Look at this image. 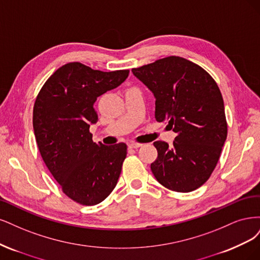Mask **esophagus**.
<instances>
[{
  "label": "esophagus",
  "mask_w": 260,
  "mask_h": 260,
  "mask_svg": "<svg viewBox=\"0 0 260 260\" xmlns=\"http://www.w3.org/2000/svg\"><path fill=\"white\" fill-rule=\"evenodd\" d=\"M142 145L141 144H139V142H129L128 144V147L129 148H132V149H137V148H139V147H141Z\"/></svg>",
  "instance_id": "esophagus-1"
}]
</instances>
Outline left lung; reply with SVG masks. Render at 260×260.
<instances>
[{"mask_svg":"<svg viewBox=\"0 0 260 260\" xmlns=\"http://www.w3.org/2000/svg\"><path fill=\"white\" fill-rule=\"evenodd\" d=\"M155 97V120L167 121L176 136L173 147L157 150L151 171L165 188L191 192L211 177L227 138L223 99L215 80L202 67L170 56L132 69Z\"/></svg>","mask_w":260,"mask_h":260,"instance_id":"obj_1","label":"left lung"}]
</instances>
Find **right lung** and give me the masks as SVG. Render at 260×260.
Here are the masks:
<instances>
[{"mask_svg":"<svg viewBox=\"0 0 260 260\" xmlns=\"http://www.w3.org/2000/svg\"><path fill=\"white\" fill-rule=\"evenodd\" d=\"M129 70L104 72L69 62L47 79L33 107V129L42 158L63 193L82 205H96L120 177L127 146L93 141L97 97L121 85Z\"/></svg>","mask_w":260,"mask_h":260,"instance_id":"right-lung-1","label":"right lung"}]
</instances>
